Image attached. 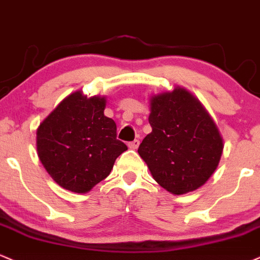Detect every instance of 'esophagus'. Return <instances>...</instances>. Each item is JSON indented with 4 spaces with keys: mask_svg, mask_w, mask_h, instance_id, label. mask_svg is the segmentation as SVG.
Wrapping results in <instances>:
<instances>
[{
    "mask_svg": "<svg viewBox=\"0 0 260 260\" xmlns=\"http://www.w3.org/2000/svg\"><path fill=\"white\" fill-rule=\"evenodd\" d=\"M139 145H140L139 140H134V141L127 143V146H129V148H131V149H136L137 147H139Z\"/></svg>",
    "mask_w": 260,
    "mask_h": 260,
    "instance_id": "34e87169",
    "label": "esophagus"
}]
</instances>
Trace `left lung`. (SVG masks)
<instances>
[{
  "label": "left lung",
  "instance_id": "1",
  "mask_svg": "<svg viewBox=\"0 0 260 260\" xmlns=\"http://www.w3.org/2000/svg\"><path fill=\"white\" fill-rule=\"evenodd\" d=\"M152 133L140 145V157L161 187L184 194L204 185L220 161L222 137L209 113L184 87L152 96Z\"/></svg>",
  "mask_w": 260,
  "mask_h": 260
}]
</instances>
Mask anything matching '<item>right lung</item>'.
<instances>
[{
  "instance_id": "add662e5",
  "label": "right lung",
  "mask_w": 260,
  "mask_h": 260,
  "mask_svg": "<svg viewBox=\"0 0 260 260\" xmlns=\"http://www.w3.org/2000/svg\"><path fill=\"white\" fill-rule=\"evenodd\" d=\"M106 97L69 94L36 131L42 166L66 190L86 193L111 174L127 149L117 140V125L105 115Z\"/></svg>"
}]
</instances>
